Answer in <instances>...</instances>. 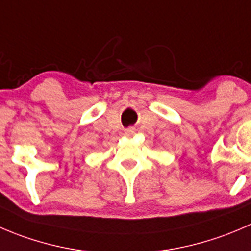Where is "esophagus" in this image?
Wrapping results in <instances>:
<instances>
[{
    "label": "esophagus",
    "mask_w": 251,
    "mask_h": 251,
    "mask_svg": "<svg viewBox=\"0 0 251 251\" xmlns=\"http://www.w3.org/2000/svg\"><path fill=\"white\" fill-rule=\"evenodd\" d=\"M134 134H135V129L134 128H128L125 130V135H126V136L134 135Z\"/></svg>",
    "instance_id": "obj_1"
}]
</instances>
